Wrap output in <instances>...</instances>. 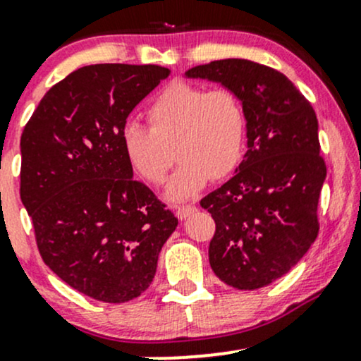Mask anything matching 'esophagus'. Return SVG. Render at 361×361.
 I'll return each mask as SVG.
<instances>
[{
  "label": "esophagus",
  "mask_w": 361,
  "mask_h": 361,
  "mask_svg": "<svg viewBox=\"0 0 361 361\" xmlns=\"http://www.w3.org/2000/svg\"><path fill=\"white\" fill-rule=\"evenodd\" d=\"M195 207L193 205H181V207H176V217L180 219V221H185L186 217H190L195 212Z\"/></svg>",
  "instance_id": "34e87169"
}]
</instances>
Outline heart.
Listing matches in <instances>:
<instances>
[{
	"instance_id": "heart-1",
	"label": "heart",
	"mask_w": 361,
	"mask_h": 361,
	"mask_svg": "<svg viewBox=\"0 0 361 361\" xmlns=\"http://www.w3.org/2000/svg\"><path fill=\"white\" fill-rule=\"evenodd\" d=\"M147 127L127 123L122 147L128 164L151 185H161L173 166L171 149L181 161L166 186V198L188 200L209 178L238 168L246 146L247 120L238 94L175 81L164 86L146 109Z\"/></svg>"
}]
</instances>
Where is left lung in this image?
I'll return each instance as SVG.
<instances>
[{
    "mask_svg": "<svg viewBox=\"0 0 361 361\" xmlns=\"http://www.w3.org/2000/svg\"><path fill=\"white\" fill-rule=\"evenodd\" d=\"M185 76L221 82L238 94L247 120L243 163L200 202L215 221L210 267L238 290L267 287L299 263L319 233L326 164L316 111L285 74L258 62L212 61Z\"/></svg>",
    "mask_w": 361,
    "mask_h": 361,
    "instance_id": "left-lung-1",
    "label": "left lung"
}]
</instances>
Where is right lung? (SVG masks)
Listing matches in <instances>:
<instances>
[{"label": "right lung", "mask_w": 361, "mask_h": 361, "mask_svg": "<svg viewBox=\"0 0 361 361\" xmlns=\"http://www.w3.org/2000/svg\"><path fill=\"white\" fill-rule=\"evenodd\" d=\"M169 76L161 66L93 64L54 85L23 128L20 197L44 263L94 300L144 293L178 219L134 180L127 117Z\"/></svg>", "instance_id": "1"}]
</instances>
